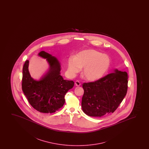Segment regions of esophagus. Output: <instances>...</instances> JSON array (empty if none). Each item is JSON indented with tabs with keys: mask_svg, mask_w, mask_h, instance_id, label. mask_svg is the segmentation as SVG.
I'll use <instances>...</instances> for the list:
<instances>
[{
	"mask_svg": "<svg viewBox=\"0 0 149 149\" xmlns=\"http://www.w3.org/2000/svg\"><path fill=\"white\" fill-rule=\"evenodd\" d=\"M75 84L76 86H79L80 85H81V84L80 83V82L79 81H76L75 83Z\"/></svg>",
	"mask_w": 149,
	"mask_h": 149,
	"instance_id": "esophagus-1",
	"label": "esophagus"
}]
</instances>
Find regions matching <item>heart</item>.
Listing matches in <instances>:
<instances>
[{"mask_svg":"<svg viewBox=\"0 0 149 149\" xmlns=\"http://www.w3.org/2000/svg\"><path fill=\"white\" fill-rule=\"evenodd\" d=\"M111 64L109 56L93 49L80 51L68 60V72L74 77L84 68L82 76L89 81L102 78L108 72Z\"/></svg>","mask_w":149,"mask_h":149,"instance_id":"heart-1","label":"heart"}]
</instances>
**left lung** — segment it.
<instances>
[{"instance_id": "8db88e82", "label": "left lung", "mask_w": 149, "mask_h": 149, "mask_svg": "<svg viewBox=\"0 0 149 149\" xmlns=\"http://www.w3.org/2000/svg\"><path fill=\"white\" fill-rule=\"evenodd\" d=\"M82 110L86 115L101 117L113 113L122 102L128 88V74L114 70L112 73L93 82L84 83Z\"/></svg>"}]
</instances>
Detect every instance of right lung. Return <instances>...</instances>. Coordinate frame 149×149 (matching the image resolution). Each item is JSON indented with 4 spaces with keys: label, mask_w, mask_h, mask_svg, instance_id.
<instances>
[{
    "label": "right lung",
    "mask_w": 149,
    "mask_h": 149,
    "mask_svg": "<svg viewBox=\"0 0 149 149\" xmlns=\"http://www.w3.org/2000/svg\"><path fill=\"white\" fill-rule=\"evenodd\" d=\"M38 55L46 59L49 68L39 80L35 79L29 72V61H25L23 67L22 88L33 108L40 112L52 113L63 106L65 94L73 88L74 82L63 79L61 75V63L56 57L44 51Z\"/></svg>",
    "instance_id": "1"
}]
</instances>
